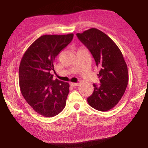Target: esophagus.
<instances>
[{
	"instance_id": "34e87169",
	"label": "esophagus",
	"mask_w": 148,
	"mask_h": 148,
	"mask_svg": "<svg viewBox=\"0 0 148 148\" xmlns=\"http://www.w3.org/2000/svg\"><path fill=\"white\" fill-rule=\"evenodd\" d=\"M69 84H70L71 86L72 87H76V86H77L78 85H79L78 83H71V82Z\"/></svg>"
}]
</instances>
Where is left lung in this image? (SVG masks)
I'll use <instances>...</instances> for the list:
<instances>
[{
  "label": "left lung",
  "instance_id": "left-lung-1",
  "mask_svg": "<svg viewBox=\"0 0 148 148\" xmlns=\"http://www.w3.org/2000/svg\"><path fill=\"white\" fill-rule=\"evenodd\" d=\"M76 35L100 69V84H93L94 92L88 98V104L96 110L108 111L118 104L128 84V69L122 52L110 38L96 28Z\"/></svg>",
  "mask_w": 148,
  "mask_h": 148
}]
</instances>
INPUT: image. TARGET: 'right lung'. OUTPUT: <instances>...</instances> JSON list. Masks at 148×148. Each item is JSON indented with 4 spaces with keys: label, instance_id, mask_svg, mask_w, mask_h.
<instances>
[{
    "label": "right lung",
    "instance_id": "obj_1",
    "mask_svg": "<svg viewBox=\"0 0 148 148\" xmlns=\"http://www.w3.org/2000/svg\"><path fill=\"white\" fill-rule=\"evenodd\" d=\"M73 34L44 35L27 48L20 62L19 87L22 96L38 114L52 117L66 105L69 84L53 80L54 60L71 42Z\"/></svg>",
    "mask_w": 148,
    "mask_h": 148
}]
</instances>
